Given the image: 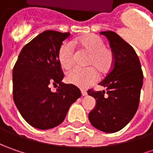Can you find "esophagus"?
<instances>
[{
    "label": "esophagus",
    "mask_w": 153,
    "mask_h": 153,
    "mask_svg": "<svg viewBox=\"0 0 153 153\" xmlns=\"http://www.w3.org/2000/svg\"><path fill=\"white\" fill-rule=\"evenodd\" d=\"M81 92H82V96H86V95L88 94V93H87L85 90H83V89H82Z\"/></svg>",
    "instance_id": "esophagus-1"
}]
</instances>
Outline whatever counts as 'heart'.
Returning a JSON list of instances; mask_svg holds the SVG:
<instances>
[{"instance_id": "1", "label": "heart", "mask_w": 153, "mask_h": 153, "mask_svg": "<svg viewBox=\"0 0 153 153\" xmlns=\"http://www.w3.org/2000/svg\"><path fill=\"white\" fill-rule=\"evenodd\" d=\"M73 46H78L90 53L88 64L94 65L100 72L109 71L113 65L114 56L111 49L105 47L101 39L95 35H87L74 39L71 42H64L58 52V60L63 69L68 70L73 65ZM98 78L94 67H75L66 74L68 82L82 88L93 84Z\"/></svg>"}]
</instances>
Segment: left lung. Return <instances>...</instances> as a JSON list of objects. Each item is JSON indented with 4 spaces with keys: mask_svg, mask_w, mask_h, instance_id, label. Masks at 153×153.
I'll list each match as a JSON object with an SVG mask.
<instances>
[{
    "mask_svg": "<svg viewBox=\"0 0 153 153\" xmlns=\"http://www.w3.org/2000/svg\"><path fill=\"white\" fill-rule=\"evenodd\" d=\"M114 56L113 66L99 84L105 91L88 90L96 105L88 114L92 125L105 133L121 130L137 111L143 85V72L134 49L113 31H102Z\"/></svg>",
    "mask_w": 153,
    "mask_h": 153,
    "instance_id": "1",
    "label": "left lung"
}]
</instances>
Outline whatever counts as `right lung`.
I'll list each match as a JSON object with an SVG mask.
<instances>
[{
    "instance_id": "right-lung-1",
    "label": "right lung",
    "mask_w": 153,
    "mask_h": 153,
    "mask_svg": "<svg viewBox=\"0 0 153 153\" xmlns=\"http://www.w3.org/2000/svg\"><path fill=\"white\" fill-rule=\"evenodd\" d=\"M69 36L55 30L41 33L22 48L13 70L15 105L24 119L39 129L59 125L82 95L77 87L62 82L58 52ZM50 84H59L56 92L51 91Z\"/></svg>"
}]
</instances>
